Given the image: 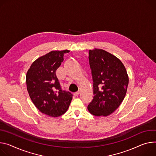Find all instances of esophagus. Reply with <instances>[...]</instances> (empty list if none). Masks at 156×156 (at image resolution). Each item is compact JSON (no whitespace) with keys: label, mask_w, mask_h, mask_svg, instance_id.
Here are the masks:
<instances>
[{"label":"esophagus","mask_w":156,"mask_h":156,"mask_svg":"<svg viewBox=\"0 0 156 156\" xmlns=\"http://www.w3.org/2000/svg\"><path fill=\"white\" fill-rule=\"evenodd\" d=\"M80 93V91H76V92H75V93H74V95L75 96H78V95H79V94Z\"/></svg>","instance_id":"obj_1"}]
</instances>
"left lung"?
I'll return each mask as SVG.
<instances>
[{"label": "left lung", "instance_id": "obj_1", "mask_svg": "<svg viewBox=\"0 0 156 156\" xmlns=\"http://www.w3.org/2000/svg\"><path fill=\"white\" fill-rule=\"evenodd\" d=\"M93 80L94 97L88 109L96 116L110 115L119 106L126 96L129 77L122 62L103 49L89 51Z\"/></svg>", "mask_w": 156, "mask_h": 156}]
</instances>
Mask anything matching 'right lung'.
Wrapping results in <instances>:
<instances>
[{
	"label": "right lung",
	"instance_id": "1",
	"mask_svg": "<svg viewBox=\"0 0 156 156\" xmlns=\"http://www.w3.org/2000/svg\"><path fill=\"white\" fill-rule=\"evenodd\" d=\"M69 50H53L35 60L26 75L27 89L36 108L51 117H58L68 110L72 100L70 92L62 90L56 71Z\"/></svg>",
	"mask_w": 156,
	"mask_h": 156
}]
</instances>
